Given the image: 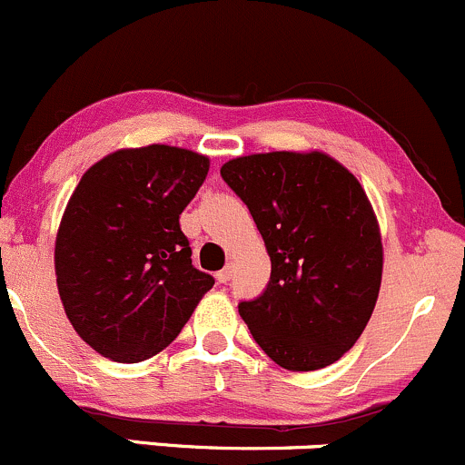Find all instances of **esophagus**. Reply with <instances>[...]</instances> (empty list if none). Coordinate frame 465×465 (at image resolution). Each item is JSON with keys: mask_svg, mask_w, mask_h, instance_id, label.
I'll use <instances>...</instances> for the list:
<instances>
[{"mask_svg": "<svg viewBox=\"0 0 465 465\" xmlns=\"http://www.w3.org/2000/svg\"><path fill=\"white\" fill-rule=\"evenodd\" d=\"M231 277H232V268L231 266L223 268V271L217 272V282H219V284H226V282H231Z\"/></svg>", "mask_w": 465, "mask_h": 465, "instance_id": "esophagus-1", "label": "esophagus"}]
</instances>
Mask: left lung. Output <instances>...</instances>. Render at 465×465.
Instances as JSON below:
<instances>
[{
	"label": "left lung",
	"mask_w": 465,
	"mask_h": 465,
	"mask_svg": "<svg viewBox=\"0 0 465 465\" xmlns=\"http://www.w3.org/2000/svg\"><path fill=\"white\" fill-rule=\"evenodd\" d=\"M222 176L271 257L264 293L239 304L255 342L289 371L340 361L365 331L382 277L381 228L362 185L318 150L237 156Z\"/></svg>",
	"instance_id": "obj_1"
}]
</instances>
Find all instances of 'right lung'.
<instances>
[{"instance_id": "right-lung-1", "label": "right lung", "mask_w": 465, "mask_h": 465, "mask_svg": "<svg viewBox=\"0 0 465 465\" xmlns=\"http://www.w3.org/2000/svg\"><path fill=\"white\" fill-rule=\"evenodd\" d=\"M208 170V156L154 143L112 152L75 185L55 237L57 293L100 356H156L213 289L179 223Z\"/></svg>"}]
</instances>
